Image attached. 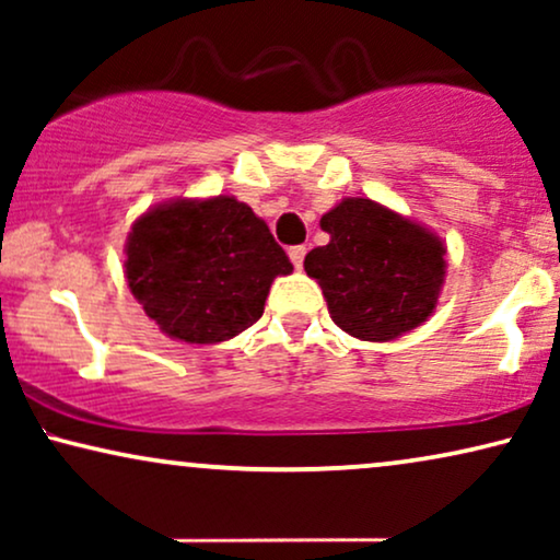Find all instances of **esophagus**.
Listing matches in <instances>:
<instances>
[{"label":"esophagus","mask_w":560,"mask_h":560,"mask_svg":"<svg viewBox=\"0 0 560 560\" xmlns=\"http://www.w3.org/2000/svg\"><path fill=\"white\" fill-rule=\"evenodd\" d=\"M305 252H308V249H305L303 244H295V247H290V249H288V255H290V262H293V265L298 267V270H301V267H303Z\"/></svg>","instance_id":"esophagus-1"}]
</instances>
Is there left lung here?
I'll return each mask as SVG.
<instances>
[{"instance_id": "left-lung-1", "label": "left lung", "mask_w": 560, "mask_h": 560, "mask_svg": "<svg viewBox=\"0 0 560 560\" xmlns=\"http://www.w3.org/2000/svg\"><path fill=\"white\" fill-rule=\"evenodd\" d=\"M320 229L331 240L303 267L336 326L362 341H393L428 320L446 278L439 236L372 198H343Z\"/></svg>"}]
</instances>
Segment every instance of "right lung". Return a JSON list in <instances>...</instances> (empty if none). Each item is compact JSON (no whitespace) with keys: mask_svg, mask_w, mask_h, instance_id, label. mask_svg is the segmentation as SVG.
I'll use <instances>...</instances> for the list:
<instances>
[{"mask_svg":"<svg viewBox=\"0 0 560 560\" xmlns=\"http://www.w3.org/2000/svg\"><path fill=\"white\" fill-rule=\"evenodd\" d=\"M125 278L171 339L219 343L262 316L278 275L293 265L270 229L234 196L178 198L132 224Z\"/></svg>","mask_w":560,"mask_h":560,"instance_id":"obj_1","label":"right lung"}]
</instances>
